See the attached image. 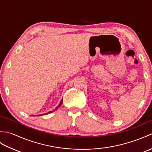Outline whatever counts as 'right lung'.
<instances>
[{
  "mask_svg": "<svg viewBox=\"0 0 152 152\" xmlns=\"http://www.w3.org/2000/svg\"><path fill=\"white\" fill-rule=\"evenodd\" d=\"M62 102H63V99L62 100H61V102H60V103H59V105H58L57 106V107L56 108V109H55V110H57L58 109V108H59L60 107V106H61V104H62ZM53 112V110H52V111H50V112H48V113H46V114H41L40 115H45V114H50V113H51V112Z\"/></svg>",
  "mask_w": 152,
  "mask_h": 152,
  "instance_id": "right-lung-1",
  "label": "right lung"
}]
</instances>
